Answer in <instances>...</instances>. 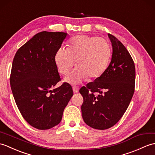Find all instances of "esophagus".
<instances>
[{"label":"esophagus","mask_w":155,"mask_h":155,"mask_svg":"<svg viewBox=\"0 0 155 155\" xmlns=\"http://www.w3.org/2000/svg\"><path fill=\"white\" fill-rule=\"evenodd\" d=\"M73 92L74 93H77L79 91V88L78 87V86H73Z\"/></svg>","instance_id":"1"}]
</instances>
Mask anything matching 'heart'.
<instances>
[{
    "label": "heart",
    "mask_w": 155,
    "mask_h": 155,
    "mask_svg": "<svg viewBox=\"0 0 155 155\" xmlns=\"http://www.w3.org/2000/svg\"><path fill=\"white\" fill-rule=\"evenodd\" d=\"M111 55L110 45L105 39L82 35L72 38L67 49L57 50L55 61L59 73L67 75L76 60L78 65L66 81L78 83L87 77L100 76L108 66Z\"/></svg>",
    "instance_id": "b5f03b06"
}]
</instances>
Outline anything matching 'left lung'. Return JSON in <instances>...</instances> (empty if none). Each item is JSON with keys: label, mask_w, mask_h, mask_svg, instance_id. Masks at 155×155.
<instances>
[{"label": "left lung", "mask_w": 155, "mask_h": 155, "mask_svg": "<svg viewBox=\"0 0 155 155\" xmlns=\"http://www.w3.org/2000/svg\"><path fill=\"white\" fill-rule=\"evenodd\" d=\"M108 36L113 49L109 66L100 77L79 91L84 100L81 106L82 118L88 126L100 130L117 123L127 110L135 91L134 61L120 41L110 34Z\"/></svg>", "instance_id": "1"}]
</instances>
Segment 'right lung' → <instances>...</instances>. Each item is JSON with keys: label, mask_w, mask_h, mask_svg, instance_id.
<instances>
[{"label": "right lung", "mask_w": 155, "mask_h": 155, "mask_svg": "<svg viewBox=\"0 0 155 155\" xmlns=\"http://www.w3.org/2000/svg\"><path fill=\"white\" fill-rule=\"evenodd\" d=\"M64 32L41 31L24 44L14 57L10 82L21 116L38 129L58 125L73 95L67 82L61 81L55 56L66 38Z\"/></svg>", "instance_id": "add662e5"}]
</instances>
